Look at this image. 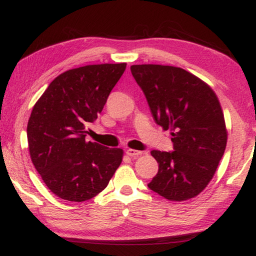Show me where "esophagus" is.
I'll list each match as a JSON object with an SVG mask.
<instances>
[{"label": "esophagus", "mask_w": 256, "mask_h": 256, "mask_svg": "<svg viewBox=\"0 0 256 256\" xmlns=\"http://www.w3.org/2000/svg\"><path fill=\"white\" fill-rule=\"evenodd\" d=\"M126 154L130 157H138V156L142 154V151H138L134 149H126Z\"/></svg>", "instance_id": "34e87169"}]
</instances>
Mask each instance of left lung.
<instances>
[{
  "label": "left lung",
  "mask_w": 256,
  "mask_h": 256,
  "mask_svg": "<svg viewBox=\"0 0 256 256\" xmlns=\"http://www.w3.org/2000/svg\"><path fill=\"white\" fill-rule=\"evenodd\" d=\"M131 72L174 151L152 150L159 170L148 188L170 201L196 196L214 177L227 144L224 114L209 86L180 68L142 64Z\"/></svg>",
  "instance_id": "left-lung-1"
}]
</instances>
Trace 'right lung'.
I'll use <instances>...</instances> for the list:
<instances>
[{
    "label": "right lung",
    "instance_id": "obj_1",
    "mask_svg": "<svg viewBox=\"0 0 256 256\" xmlns=\"http://www.w3.org/2000/svg\"><path fill=\"white\" fill-rule=\"evenodd\" d=\"M126 64L72 68L50 82L30 115L29 152L52 192L66 201L96 196L122 162L123 150L86 141V126L97 120Z\"/></svg>",
    "mask_w": 256,
    "mask_h": 256
}]
</instances>
